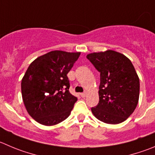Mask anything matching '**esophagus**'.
<instances>
[{"label":"esophagus","instance_id":"1","mask_svg":"<svg viewBox=\"0 0 155 155\" xmlns=\"http://www.w3.org/2000/svg\"><path fill=\"white\" fill-rule=\"evenodd\" d=\"M81 97H86V93H81Z\"/></svg>","mask_w":155,"mask_h":155}]
</instances>
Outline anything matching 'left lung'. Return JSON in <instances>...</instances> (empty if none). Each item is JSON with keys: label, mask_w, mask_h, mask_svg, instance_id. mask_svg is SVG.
<instances>
[{"label": "left lung", "mask_w": 155, "mask_h": 155, "mask_svg": "<svg viewBox=\"0 0 155 155\" xmlns=\"http://www.w3.org/2000/svg\"><path fill=\"white\" fill-rule=\"evenodd\" d=\"M87 58L101 73L99 104L91 111L99 120L119 124L131 116L139 99V78L132 61L113 50L90 53Z\"/></svg>", "instance_id": "8db88e82"}]
</instances>
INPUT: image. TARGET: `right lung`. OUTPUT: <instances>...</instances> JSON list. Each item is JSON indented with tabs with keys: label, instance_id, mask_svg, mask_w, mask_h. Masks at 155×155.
<instances>
[{
	"label": "right lung",
	"instance_id": "add662e5",
	"mask_svg": "<svg viewBox=\"0 0 155 155\" xmlns=\"http://www.w3.org/2000/svg\"><path fill=\"white\" fill-rule=\"evenodd\" d=\"M81 52L54 50L38 57L21 81L23 101L29 116L44 126H54L71 114L77 97L69 92L67 74Z\"/></svg>",
	"mask_w": 155,
	"mask_h": 155
}]
</instances>
